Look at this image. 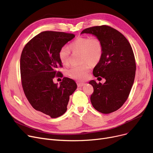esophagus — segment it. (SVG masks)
<instances>
[{"instance_id":"esophagus-1","label":"esophagus","mask_w":153,"mask_h":153,"mask_svg":"<svg viewBox=\"0 0 153 153\" xmlns=\"http://www.w3.org/2000/svg\"><path fill=\"white\" fill-rule=\"evenodd\" d=\"M85 85L84 83H77V86L78 87H82Z\"/></svg>"}]
</instances>
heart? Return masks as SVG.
<instances>
[{"label": "heart", "instance_id": "obj_1", "mask_svg": "<svg viewBox=\"0 0 153 153\" xmlns=\"http://www.w3.org/2000/svg\"><path fill=\"white\" fill-rule=\"evenodd\" d=\"M72 51L82 53V60L89 61L92 64L97 63L102 55V46L99 39L89 36L77 38L69 45ZM59 58L64 65H68L70 62V50L68 46H62L59 51ZM91 68L87 62L82 65H74L68 71V75L77 81H83L87 77Z\"/></svg>", "mask_w": 153, "mask_h": 153}]
</instances>
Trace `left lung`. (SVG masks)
I'll return each instance as SVG.
<instances>
[{"mask_svg": "<svg viewBox=\"0 0 153 153\" xmlns=\"http://www.w3.org/2000/svg\"><path fill=\"white\" fill-rule=\"evenodd\" d=\"M100 42L102 55L93 70L95 77L106 80L104 84L89 82L94 87L91 101L94 108L108 114L121 107L127 100L134 82L136 62L132 48L127 39L117 30L107 25L84 30Z\"/></svg>", "mask_w": 153, "mask_h": 153, "instance_id": "8db88e82", "label": "left lung"}]
</instances>
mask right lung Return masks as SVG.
Segmentation results:
<instances>
[{"mask_svg":"<svg viewBox=\"0 0 153 153\" xmlns=\"http://www.w3.org/2000/svg\"><path fill=\"white\" fill-rule=\"evenodd\" d=\"M75 37L64 32L46 31L32 38L25 46L20 57V74L24 93L36 110L57 118L67 110L71 95L77 89L74 80L64 77L59 85L55 76H61L59 58L61 48Z\"/></svg>","mask_w":153,"mask_h":153,"instance_id":"obj_1","label":"right lung"}]
</instances>
